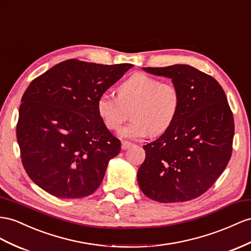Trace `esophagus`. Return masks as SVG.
<instances>
[{
  "instance_id": "1",
  "label": "esophagus",
  "mask_w": 251,
  "mask_h": 251,
  "mask_svg": "<svg viewBox=\"0 0 251 251\" xmlns=\"http://www.w3.org/2000/svg\"><path fill=\"white\" fill-rule=\"evenodd\" d=\"M131 145H132V144H131L130 142H126V141H123V142H122V150L126 151V150L129 149V147H130Z\"/></svg>"
}]
</instances>
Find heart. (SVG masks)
<instances>
[{
  "instance_id": "1",
  "label": "heart",
  "mask_w": 251,
  "mask_h": 251,
  "mask_svg": "<svg viewBox=\"0 0 251 251\" xmlns=\"http://www.w3.org/2000/svg\"><path fill=\"white\" fill-rule=\"evenodd\" d=\"M118 98L102 93L96 111L110 130H119L131 109L132 121L121 130V137L139 139L158 136L174 123L180 107V93L172 82H161L144 73H134L117 89Z\"/></svg>"
}]
</instances>
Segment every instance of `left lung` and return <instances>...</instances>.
Masks as SVG:
<instances>
[{"label": "left lung", "mask_w": 251, "mask_h": 251, "mask_svg": "<svg viewBox=\"0 0 251 251\" xmlns=\"http://www.w3.org/2000/svg\"><path fill=\"white\" fill-rule=\"evenodd\" d=\"M142 70L171 78L180 107L169 129L143 146L139 187L159 202L191 201L217 180L231 157L234 122L226 94L213 77L188 64Z\"/></svg>", "instance_id": "1"}]
</instances>
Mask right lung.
I'll return each mask as SVG.
<instances>
[{"instance_id":"add662e5","label":"right lung","mask_w":251,"mask_h":251,"mask_svg":"<svg viewBox=\"0 0 251 251\" xmlns=\"http://www.w3.org/2000/svg\"><path fill=\"white\" fill-rule=\"evenodd\" d=\"M132 67L70 59L30 82L19 108L17 140L38 187L72 199L98 190L121 142L99 117L96 100Z\"/></svg>"}]
</instances>
